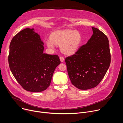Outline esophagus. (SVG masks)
Instances as JSON below:
<instances>
[{"label":"esophagus","instance_id":"1","mask_svg":"<svg viewBox=\"0 0 123 123\" xmlns=\"http://www.w3.org/2000/svg\"><path fill=\"white\" fill-rule=\"evenodd\" d=\"M60 61L61 62H63L64 60V59L63 57H62V56H61V57L60 58Z\"/></svg>","mask_w":123,"mask_h":123}]
</instances>
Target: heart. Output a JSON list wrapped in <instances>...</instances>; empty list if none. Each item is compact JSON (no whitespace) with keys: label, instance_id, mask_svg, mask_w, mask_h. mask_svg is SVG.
<instances>
[{"label":"heart","instance_id":"b5f03b06","mask_svg":"<svg viewBox=\"0 0 123 123\" xmlns=\"http://www.w3.org/2000/svg\"><path fill=\"white\" fill-rule=\"evenodd\" d=\"M82 40L81 34L71 30H59L53 32L46 41L49 48L54 49L55 45H60V50L64 55H71L79 49Z\"/></svg>","mask_w":123,"mask_h":123}]
</instances>
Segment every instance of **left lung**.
Listing matches in <instances>:
<instances>
[{
	"instance_id": "1",
	"label": "left lung",
	"mask_w": 123,
	"mask_h": 123,
	"mask_svg": "<svg viewBox=\"0 0 123 123\" xmlns=\"http://www.w3.org/2000/svg\"><path fill=\"white\" fill-rule=\"evenodd\" d=\"M92 29L93 34L87 43L65 60L71 83L83 90L98 85L105 76L111 62L107 37L97 28Z\"/></svg>"
}]
</instances>
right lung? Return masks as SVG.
<instances>
[{
  "label": "right lung",
  "mask_w": 123,
  "mask_h": 123,
  "mask_svg": "<svg viewBox=\"0 0 123 123\" xmlns=\"http://www.w3.org/2000/svg\"><path fill=\"white\" fill-rule=\"evenodd\" d=\"M44 43L34 29L26 28L14 36L9 47L8 62L14 77L26 91L40 92L50 85L58 55L43 53Z\"/></svg>",
  "instance_id": "1"
}]
</instances>
